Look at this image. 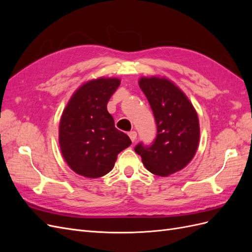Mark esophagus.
<instances>
[{
    "mask_svg": "<svg viewBox=\"0 0 252 252\" xmlns=\"http://www.w3.org/2000/svg\"><path fill=\"white\" fill-rule=\"evenodd\" d=\"M128 135H129V138H130L131 142H134L136 140V132L134 130L128 132Z\"/></svg>",
    "mask_w": 252,
    "mask_h": 252,
    "instance_id": "esophagus-1",
    "label": "esophagus"
}]
</instances>
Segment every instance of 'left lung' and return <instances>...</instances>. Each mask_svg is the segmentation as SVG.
Returning <instances> with one entry per match:
<instances>
[{
  "label": "left lung",
  "instance_id": "8db88e82",
  "mask_svg": "<svg viewBox=\"0 0 252 252\" xmlns=\"http://www.w3.org/2000/svg\"><path fill=\"white\" fill-rule=\"evenodd\" d=\"M139 86L156 119L158 134L151 146L134 151L146 169L159 177L182 170L191 162L200 143V123L192 103L166 77H142Z\"/></svg>",
  "mask_w": 252,
  "mask_h": 252
}]
</instances>
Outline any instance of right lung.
<instances>
[{
	"label": "right lung",
	"mask_w": 252,
	"mask_h": 252,
	"mask_svg": "<svg viewBox=\"0 0 252 252\" xmlns=\"http://www.w3.org/2000/svg\"><path fill=\"white\" fill-rule=\"evenodd\" d=\"M118 78L87 81L68 101L59 125V144L67 165L84 178L96 179L113 168L118 155L131 145L114 126L107 103L120 86Z\"/></svg>",
	"instance_id": "add662e5"
}]
</instances>
